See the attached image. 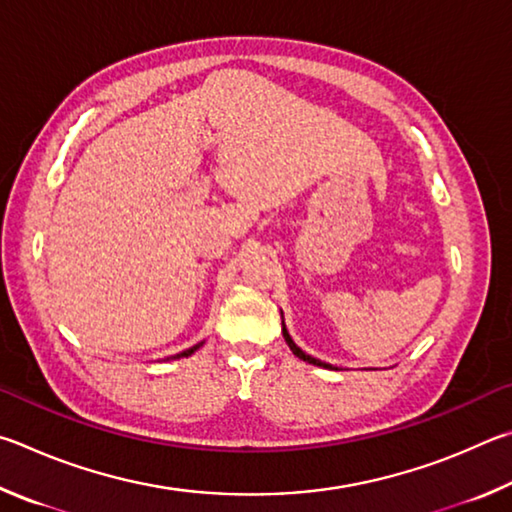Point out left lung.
I'll return each instance as SVG.
<instances>
[{"mask_svg": "<svg viewBox=\"0 0 512 512\" xmlns=\"http://www.w3.org/2000/svg\"><path fill=\"white\" fill-rule=\"evenodd\" d=\"M283 337H285V342H288V346H290V351L299 357V360H303V362H308V364H315V366H324V369H335L333 364H326V362H321V360H317V357H312V355H308V353H303L301 348L292 342V337H290V333H288V328H285V324H283Z\"/></svg>", "mask_w": 512, "mask_h": 512, "instance_id": "obj_1", "label": "left lung"}]
</instances>
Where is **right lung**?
<instances>
[{"instance_id":"1","label":"right lung","mask_w":512,"mask_h":512,"mask_svg":"<svg viewBox=\"0 0 512 512\" xmlns=\"http://www.w3.org/2000/svg\"><path fill=\"white\" fill-rule=\"evenodd\" d=\"M200 346H202V344H195V346L188 348V351H182V353H177V355H173V357H168V360H179V357H188L191 353H195Z\"/></svg>"}]
</instances>
